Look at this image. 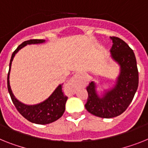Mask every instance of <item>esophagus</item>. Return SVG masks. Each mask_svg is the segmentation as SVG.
I'll list each match as a JSON object with an SVG mask.
<instances>
[{"label": "esophagus", "instance_id": "1", "mask_svg": "<svg viewBox=\"0 0 148 148\" xmlns=\"http://www.w3.org/2000/svg\"><path fill=\"white\" fill-rule=\"evenodd\" d=\"M80 83H81V75L79 73H76L69 80L67 85H68V87L70 88L71 90H73V91H75L79 88Z\"/></svg>", "mask_w": 148, "mask_h": 148}]
</instances>
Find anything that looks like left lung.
I'll return each instance as SVG.
<instances>
[{
    "label": "left lung",
    "instance_id": "obj_1",
    "mask_svg": "<svg viewBox=\"0 0 148 148\" xmlns=\"http://www.w3.org/2000/svg\"><path fill=\"white\" fill-rule=\"evenodd\" d=\"M113 46L111 57L120 66V73L113 88L106 91L100 97L96 91V84L89 83L86 88L88 94L85 109L89 113L101 118H113L119 116L128 108L138 86V71L135 53L122 39L110 37Z\"/></svg>",
    "mask_w": 148,
    "mask_h": 148
}]
</instances>
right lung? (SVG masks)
<instances>
[{
    "label": "right lung",
    "mask_w": 148,
    "mask_h": 148,
    "mask_svg": "<svg viewBox=\"0 0 148 148\" xmlns=\"http://www.w3.org/2000/svg\"><path fill=\"white\" fill-rule=\"evenodd\" d=\"M45 41V40L43 39H31L29 41H24L21 45H19L12 54L10 63L9 72L7 75V88L12 101L16 110L24 118L29 122L39 125H46L53 123L63 116L65 111L66 102L68 98L66 96L63 95L62 91L63 84L58 85V87L55 89L51 96L43 102L35 105H26L18 101L13 95L10 85V73L13 57H15L16 53L19 50L25 47V45L41 44L44 43Z\"/></svg>",
    "instance_id": "add662e5"
}]
</instances>
